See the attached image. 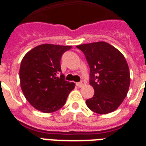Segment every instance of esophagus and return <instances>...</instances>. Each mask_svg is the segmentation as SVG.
Returning a JSON list of instances; mask_svg holds the SVG:
<instances>
[{
    "label": "esophagus",
    "instance_id": "34e87169",
    "mask_svg": "<svg viewBox=\"0 0 146 146\" xmlns=\"http://www.w3.org/2000/svg\"><path fill=\"white\" fill-rule=\"evenodd\" d=\"M85 84H86V82L84 81V80H81L80 82H79V83L76 84V86L79 87H84Z\"/></svg>",
    "mask_w": 146,
    "mask_h": 146
}]
</instances>
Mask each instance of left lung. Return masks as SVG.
<instances>
[{
    "label": "left lung",
    "mask_w": 146,
    "mask_h": 146,
    "mask_svg": "<svg viewBox=\"0 0 146 146\" xmlns=\"http://www.w3.org/2000/svg\"><path fill=\"white\" fill-rule=\"evenodd\" d=\"M85 55L90 66V84L94 94L86 100L97 114L114 111L127 96L130 86L128 63L121 52L105 42L76 46Z\"/></svg>",
    "instance_id": "obj_1"
}]
</instances>
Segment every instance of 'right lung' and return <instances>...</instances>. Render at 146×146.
<instances>
[{
  "instance_id": "obj_1",
  "label": "right lung",
  "mask_w": 146,
  "mask_h": 146,
  "mask_svg": "<svg viewBox=\"0 0 146 146\" xmlns=\"http://www.w3.org/2000/svg\"><path fill=\"white\" fill-rule=\"evenodd\" d=\"M72 46L42 44L31 49L21 60L19 76L25 97L35 109L52 113L66 103L74 83L65 80L61 72L62 54Z\"/></svg>"
}]
</instances>
